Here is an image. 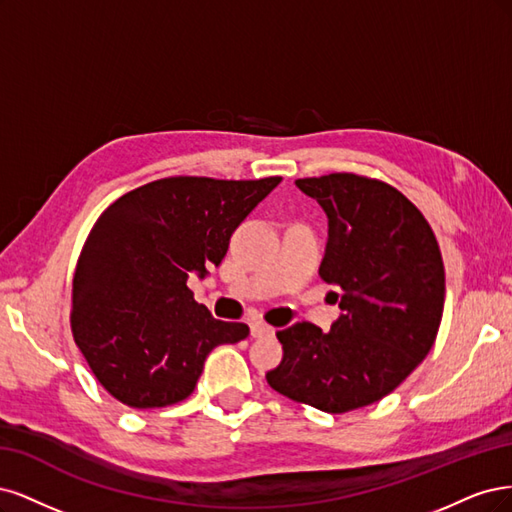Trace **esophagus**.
Segmentation results:
<instances>
[{
	"label": "esophagus",
	"mask_w": 512,
	"mask_h": 512,
	"mask_svg": "<svg viewBox=\"0 0 512 512\" xmlns=\"http://www.w3.org/2000/svg\"><path fill=\"white\" fill-rule=\"evenodd\" d=\"M251 336L253 338H263V336H274V327L263 323V321H255L251 323Z\"/></svg>",
	"instance_id": "1"
}]
</instances>
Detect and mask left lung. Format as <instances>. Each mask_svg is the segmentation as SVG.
Here are the masks:
<instances>
[{
	"instance_id": "8db88e82",
	"label": "left lung",
	"mask_w": 512,
	"mask_h": 512,
	"mask_svg": "<svg viewBox=\"0 0 512 512\" xmlns=\"http://www.w3.org/2000/svg\"><path fill=\"white\" fill-rule=\"evenodd\" d=\"M329 219L319 276L338 287L329 332L278 329L283 361L266 374L285 398L342 415L383 400L430 353L444 308V263L421 210L378 178L351 172L295 180Z\"/></svg>"
}]
</instances>
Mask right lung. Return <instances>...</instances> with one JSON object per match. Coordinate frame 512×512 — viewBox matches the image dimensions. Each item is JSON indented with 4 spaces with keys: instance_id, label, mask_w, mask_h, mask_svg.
<instances>
[{
    "instance_id": "obj_1",
    "label": "right lung",
    "mask_w": 512,
    "mask_h": 512,
    "mask_svg": "<svg viewBox=\"0 0 512 512\" xmlns=\"http://www.w3.org/2000/svg\"><path fill=\"white\" fill-rule=\"evenodd\" d=\"M278 183L168 176L100 214L76 263L70 325L114 400L138 410L183 402L214 346L249 336V325L197 304L187 278L219 266L234 229Z\"/></svg>"
}]
</instances>
